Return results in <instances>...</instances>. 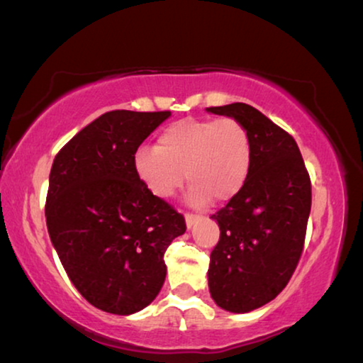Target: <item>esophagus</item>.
<instances>
[{
    "label": "esophagus",
    "instance_id": "1",
    "mask_svg": "<svg viewBox=\"0 0 363 363\" xmlns=\"http://www.w3.org/2000/svg\"><path fill=\"white\" fill-rule=\"evenodd\" d=\"M185 220H186V227L191 228L193 223H195L196 220H199V216L193 215V213H185Z\"/></svg>",
    "mask_w": 363,
    "mask_h": 363
}]
</instances>
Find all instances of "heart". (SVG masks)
<instances>
[{
	"label": "heart",
	"mask_w": 363,
	"mask_h": 363,
	"mask_svg": "<svg viewBox=\"0 0 363 363\" xmlns=\"http://www.w3.org/2000/svg\"><path fill=\"white\" fill-rule=\"evenodd\" d=\"M252 138L233 116L216 120L185 118L158 135L157 148L140 147L133 167L143 185L157 199L168 200L191 183L188 201L203 206L213 199L232 200L242 190L252 167Z\"/></svg>",
	"instance_id": "obj_1"
}]
</instances>
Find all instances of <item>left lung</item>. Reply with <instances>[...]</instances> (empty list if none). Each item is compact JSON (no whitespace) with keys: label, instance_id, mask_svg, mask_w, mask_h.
<instances>
[{"label":"left lung","instance_id":"obj_1","mask_svg":"<svg viewBox=\"0 0 363 363\" xmlns=\"http://www.w3.org/2000/svg\"><path fill=\"white\" fill-rule=\"evenodd\" d=\"M242 121L252 138V167L242 190L211 215L220 240L210 253L211 298L245 313L274 300L303 252L312 183L294 136L247 103L210 106Z\"/></svg>","mask_w":363,"mask_h":363}]
</instances>
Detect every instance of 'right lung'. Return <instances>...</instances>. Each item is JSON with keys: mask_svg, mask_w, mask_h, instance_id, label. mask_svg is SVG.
Wrapping results in <instances>:
<instances>
[{"mask_svg": "<svg viewBox=\"0 0 363 363\" xmlns=\"http://www.w3.org/2000/svg\"><path fill=\"white\" fill-rule=\"evenodd\" d=\"M170 111L113 110L60 150L50 173L45 215L51 242L77 290L93 307L130 315L162 289L168 245L185 216L152 195L133 157Z\"/></svg>", "mask_w": 363, "mask_h": 363, "instance_id": "1", "label": "right lung"}]
</instances>
